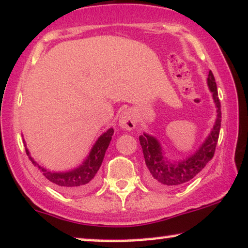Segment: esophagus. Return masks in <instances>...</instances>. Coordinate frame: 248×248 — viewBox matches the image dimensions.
<instances>
[{
	"instance_id": "esophagus-1",
	"label": "esophagus",
	"mask_w": 248,
	"mask_h": 248,
	"mask_svg": "<svg viewBox=\"0 0 248 248\" xmlns=\"http://www.w3.org/2000/svg\"><path fill=\"white\" fill-rule=\"evenodd\" d=\"M137 118L134 110L128 109L120 114L119 118V125L124 130H132L136 128Z\"/></svg>"
}]
</instances>
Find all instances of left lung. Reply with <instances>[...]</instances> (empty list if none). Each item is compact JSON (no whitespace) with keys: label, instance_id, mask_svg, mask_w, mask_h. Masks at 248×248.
Masks as SVG:
<instances>
[{"label":"left lung","instance_id":"left-lung-1","mask_svg":"<svg viewBox=\"0 0 248 248\" xmlns=\"http://www.w3.org/2000/svg\"><path fill=\"white\" fill-rule=\"evenodd\" d=\"M207 86L212 92L213 100L216 107V120L209 135L195 151V154L184 160L171 161L165 156L161 143L156 137L148 135L146 132L139 136V141L148 167V182L153 187L164 189V188L182 186L198 175L214 157L218 141L221 112L217 86L212 71L208 73Z\"/></svg>","mask_w":248,"mask_h":248}]
</instances>
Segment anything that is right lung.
<instances>
[{
    "label": "right lung",
    "mask_w": 248,
    "mask_h": 248,
    "mask_svg": "<svg viewBox=\"0 0 248 248\" xmlns=\"http://www.w3.org/2000/svg\"><path fill=\"white\" fill-rule=\"evenodd\" d=\"M113 135V128H109L108 130L99 137L94 145L92 146L90 153L83 160L82 164L77 168L68 171H51L43 168L36 162L30 155V151L25 145V151L32 161V164L39 168V170L43 173V176L52 183L55 187L59 188L63 193H82L90 189L94 186L97 179V172L105 158L106 150L108 149L109 143L111 141Z\"/></svg>",
    "instance_id": "1"
}]
</instances>
